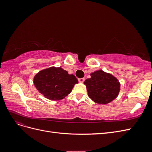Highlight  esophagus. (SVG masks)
<instances>
[{
	"label": "esophagus",
	"mask_w": 152,
	"mask_h": 152,
	"mask_svg": "<svg viewBox=\"0 0 152 152\" xmlns=\"http://www.w3.org/2000/svg\"><path fill=\"white\" fill-rule=\"evenodd\" d=\"M78 80H79V82H84L85 80L84 78H80V79H78Z\"/></svg>",
	"instance_id": "obj_1"
}]
</instances>
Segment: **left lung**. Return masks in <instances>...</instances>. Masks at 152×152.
Returning a JSON list of instances; mask_svg holds the SVG:
<instances>
[{"label":"left lung","mask_w":152,"mask_h":152,"mask_svg":"<svg viewBox=\"0 0 152 152\" xmlns=\"http://www.w3.org/2000/svg\"><path fill=\"white\" fill-rule=\"evenodd\" d=\"M85 80L89 97L96 103L107 104L115 99L120 91V83L117 78L102 70L91 73Z\"/></svg>","instance_id":"obj_1"}]
</instances>
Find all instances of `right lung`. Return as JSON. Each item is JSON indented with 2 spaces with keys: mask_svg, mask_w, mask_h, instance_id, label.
Listing matches in <instances>:
<instances>
[{
  "mask_svg": "<svg viewBox=\"0 0 152 152\" xmlns=\"http://www.w3.org/2000/svg\"><path fill=\"white\" fill-rule=\"evenodd\" d=\"M34 83L40 93L51 100H60L71 93L78 80L61 67H50L40 71Z\"/></svg>",
  "mask_w": 152,
  "mask_h": 152,
  "instance_id": "obj_1",
  "label": "right lung"
}]
</instances>
